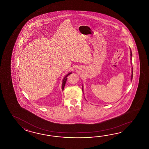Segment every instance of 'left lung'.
I'll list each match as a JSON object with an SVG mask.
<instances>
[{
    "mask_svg": "<svg viewBox=\"0 0 149 149\" xmlns=\"http://www.w3.org/2000/svg\"><path fill=\"white\" fill-rule=\"evenodd\" d=\"M130 56H131L130 59H131V60H132V51H130ZM133 68H132V76H131V79H132H132H133Z\"/></svg>",
    "mask_w": 149,
    "mask_h": 149,
    "instance_id": "1",
    "label": "left lung"
}]
</instances>
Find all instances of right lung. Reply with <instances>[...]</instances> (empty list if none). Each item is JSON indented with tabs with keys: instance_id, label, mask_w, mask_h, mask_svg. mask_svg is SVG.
Listing matches in <instances>:
<instances>
[{
	"instance_id": "1",
	"label": "right lung",
	"mask_w": 149,
	"mask_h": 149,
	"mask_svg": "<svg viewBox=\"0 0 149 149\" xmlns=\"http://www.w3.org/2000/svg\"><path fill=\"white\" fill-rule=\"evenodd\" d=\"M71 73V72H70V73H69V74H68L67 76L64 77V78L63 80V81H62V90H63L64 86H65V83H66V81H67V77L69 76V74H70Z\"/></svg>"
}]
</instances>
